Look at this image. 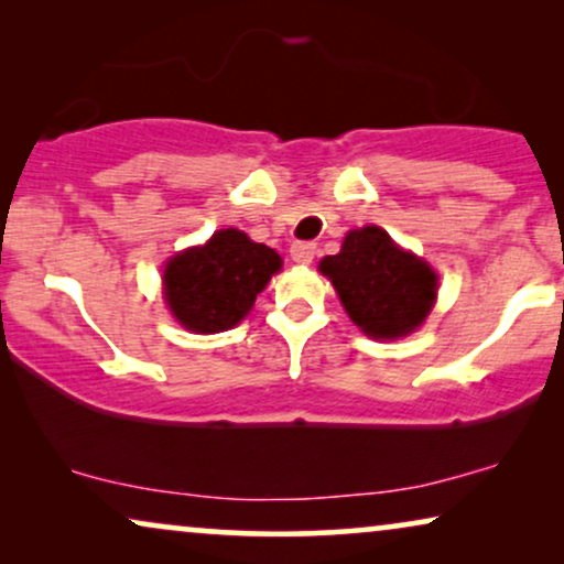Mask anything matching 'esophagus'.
Returning <instances> with one entry per match:
<instances>
[{
  "mask_svg": "<svg viewBox=\"0 0 564 564\" xmlns=\"http://www.w3.org/2000/svg\"><path fill=\"white\" fill-rule=\"evenodd\" d=\"M290 257H292V261H295V264H311L313 257H315V243H311V241L292 243Z\"/></svg>",
  "mask_w": 564,
  "mask_h": 564,
  "instance_id": "obj_1",
  "label": "esophagus"
}]
</instances>
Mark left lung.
Wrapping results in <instances>:
<instances>
[{"label": "left lung", "instance_id": "1", "mask_svg": "<svg viewBox=\"0 0 564 564\" xmlns=\"http://www.w3.org/2000/svg\"><path fill=\"white\" fill-rule=\"evenodd\" d=\"M349 318L372 338H400L426 321L438 276L377 226L349 230L341 251L318 264Z\"/></svg>", "mask_w": 564, "mask_h": 564}]
</instances>
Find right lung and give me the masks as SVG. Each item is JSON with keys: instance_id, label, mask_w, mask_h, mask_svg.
Here are the masks:
<instances>
[{"instance_id": "obj_1", "label": "right lung", "mask_w": 564, "mask_h": 564, "mask_svg": "<svg viewBox=\"0 0 564 564\" xmlns=\"http://www.w3.org/2000/svg\"><path fill=\"white\" fill-rule=\"evenodd\" d=\"M282 259L243 230L223 228L205 246L176 253L164 269L169 311L195 334H220L249 315Z\"/></svg>"}]
</instances>
